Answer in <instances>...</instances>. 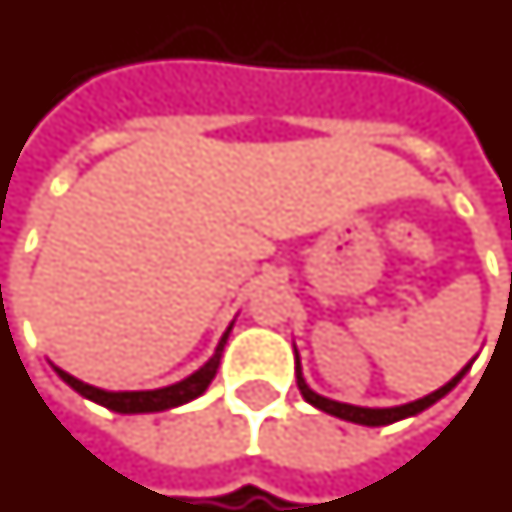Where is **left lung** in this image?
I'll use <instances>...</instances> for the list:
<instances>
[{"instance_id":"8db88e82","label":"left lung","mask_w":512,"mask_h":512,"mask_svg":"<svg viewBox=\"0 0 512 512\" xmlns=\"http://www.w3.org/2000/svg\"><path fill=\"white\" fill-rule=\"evenodd\" d=\"M469 366H464L461 372L448 382V385H442L439 391L429 393V396H423L418 401H410V404H401V407H388V410H369V407H352V404H342V401H333V399H325L320 393H314L309 385L304 382V374H301V363H298V355H295V380H298V388L304 393V399L309 404H314L317 410L328 412V415H336V418L342 420H352V423H363V426H388V423H396L401 418H410V415H418L423 412L426 407H431L434 401H439L448 391L456 388V382L467 374Z\"/></svg>"}]
</instances>
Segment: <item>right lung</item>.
Segmentation results:
<instances>
[{
    "instance_id": "add662e5",
    "label": "right lung",
    "mask_w": 512,
    "mask_h": 512,
    "mask_svg": "<svg viewBox=\"0 0 512 512\" xmlns=\"http://www.w3.org/2000/svg\"><path fill=\"white\" fill-rule=\"evenodd\" d=\"M227 333L222 336V342L217 344V352L211 355V361L206 366H200L198 372L189 374L187 380L176 382V385H168V388H157V391H121V393H108L100 391V388H92V385H86V382L75 380L73 374L62 372V369H56L59 377H62L73 391H78L86 399L97 401L102 407H108L113 412H162L170 410V407H179V404H187V401L198 399L200 393L206 391L208 382L214 380V374L219 369V358H222V350H225L227 342Z\"/></svg>"
}]
</instances>
